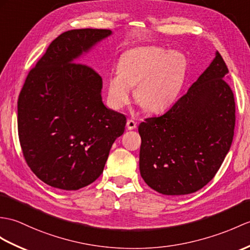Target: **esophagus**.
I'll list each match as a JSON object with an SVG mask.
<instances>
[{
  "mask_svg": "<svg viewBox=\"0 0 250 250\" xmlns=\"http://www.w3.org/2000/svg\"><path fill=\"white\" fill-rule=\"evenodd\" d=\"M136 125H137V124L135 123L134 120L130 119V120L126 121V127H127V130H134L135 127H136Z\"/></svg>",
  "mask_w": 250,
  "mask_h": 250,
  "instance_id": "esophagus-1",
  "label": "esophagus"
}]
</instances>
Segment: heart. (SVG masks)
<instances>
[{"label":"heart","instance_id":"b5f03b06","mask_svg":"<svg viewBox=\"0 0 250 250\" xmlns=\"http://www.w3.org/2000/svg\"><path fill=\"white\" fill-rule=\"evenodd\" d=\"M187 74V60L177 51L158 46H138L120 56L118 71L107 79V97L111 105L124 108L132 97L151 113H161L176 101Z\"/></svg>","mask_w":250,"mask_h":250}]
</instances>
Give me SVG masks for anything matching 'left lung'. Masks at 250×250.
Listing matches in <instances>:
<instances>
[{"label":"left lung","instance_id":"left-lung-1","mask_svg":"<svg viewBox=\"0 0 250 250\" xmlns=\"http://www.w3.org/2000/svg\"><path fill=\"white\" fill-rule=\"evenodd\" d=\"M222 55L160 117L138 125L141 176L163 195H188L208 184L229 152L235 103Z\"/></svg>","mask_w":250,"mask_h":250}]
</instances>
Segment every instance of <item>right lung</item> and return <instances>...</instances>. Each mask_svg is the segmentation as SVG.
Instances as JSON below:
<instances>
[{
    "label": "right lung",
    "mask_w": 250,
    "mask_h": 250,
    "mask_svg": "<svg viewBox=\"0 0 250 250\" xmlns=\"http://www.w3.org/2000/svg\"><path fill=\"white\" fill-rule=\"evenodd\" d=\"M113 34L62 33L28 73L18 99V132L32 171L52 188L77 190L100 177L124 114L102 101V78L80 59Z\"/></svg>",
    "instance_id": "add662e5"
}]
</instances>
